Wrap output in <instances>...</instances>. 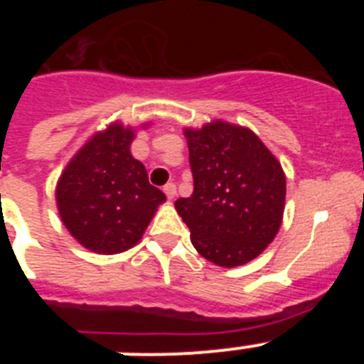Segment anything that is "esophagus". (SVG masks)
I'll return each mask as SVG.
<instances>
[{
    "mask_svg": "<svg viewBox=\"0 0 364 364\" xmlns=\"http://www.w3.org/2000/svg\"><path fill=\"white\" fill-rule=\"evenodd\" d=\"M164 193H166V197L169 198V200H173L176 195V186L173 184V182H169V184L164 186Z\"/></svg>",
    "mask_w": 364,
    "mask_h": 364,
    "instance_id": "34e87169",
    "label": "esophagus"
}]
</instances>
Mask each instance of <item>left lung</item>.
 Segmentation results:
<instances>
[{"label": "left lung", "mask_w": 364, "mask_h": 364, "mask_svg": "<svg viewBox=\"0 0 364 364\" xmlns=\"http://www.w3.org/2000/svg\"><path fill=\"white\" fill-rule=\"evenodd\" d=\"M193 195L175 208L204 259L233 268L275 239L286 198L281 164L250 129L213 122L186 129Z\"/></svg>", "instance_id": "8db88e82"}]
</instances>
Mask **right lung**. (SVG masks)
Instances as JSON below:
<instances>
[{
  "mask_svg": "<svg viewBox=\"0 0 364 364\" xmlns=\"http://www.w3.org/2000/svg\"><path fill=\"white\" fill-rule=\"evenodd\" d=\"M134 133L109 125L76 153L56 188L60 217L82 246L112 255L142 239L156 205L166 200L131 156Z\"/></svg>",
  "mask_w": 364,
  "mask_h": 364,
  "instance_id": "1",
  "label": "right lung"
}]
</instances>
